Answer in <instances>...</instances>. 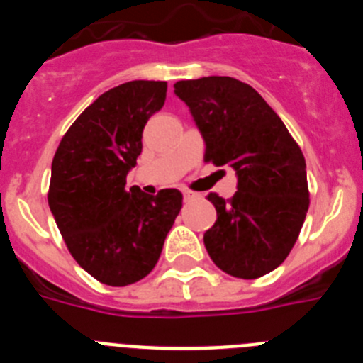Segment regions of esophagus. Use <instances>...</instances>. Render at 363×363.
Masks as SVG:
<instances>
[{"label": "esophagus", "mask_w": 363, "mask_h": 363, "mask_svg": "<svg viewBox=\"0 0 363 363\" xmlns=\"http://www.w3.org/2000/svg\"><path fill=\"white\" fill-rule=\"evenodd\" d=\"M196 198H200V194H198V192L184 191V200L185 201H192V200H196Z\"/></svg>", "instance_id": "obj_1"}]
</instances>
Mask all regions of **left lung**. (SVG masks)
<instances>
[{
    "label": "left lung",
    "mask_w": 363,
    "mask_h": 363,
    "mask_svg": "<svg viewBox=\"0 0 363 363\" xmlns=\"http://www.w3.org/2000/svg\"><path fill=\"white\" fill-rule=\"evenodd\" d=\"M174 94L203 138L205 162L229 165L238 178L229 201L207 194L216 221L203 234L205 249L230 277H264L284 264L306 220V158L277 112L240 79H187L174 83Z\"/></svg>",
    "instance_id": "left-lung-1"
}]
</instances>
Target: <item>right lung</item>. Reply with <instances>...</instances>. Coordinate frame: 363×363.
I'll return each instance as SVG.
<instances>
[{
    "instance_id": "right-lung-1",
    "label": "right lung",
    "mask_w": 363,
    "mask_h": 363,
    "mask_svg": "<svg viewBox=\"0 0 363 363\" xmlns=\"http://www.w3.org/2000/svg\"><path fill=\"white\" fill-rule=\"evenodd\" d=\"M165 82H127L104 92L70 125L52 160L49 207L74 259L112 287L158 264L182 192L127 187L147 120L165 104Z\"/></svg>"
}]
</instances>
